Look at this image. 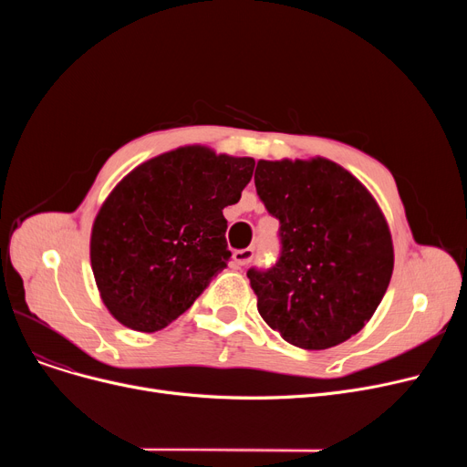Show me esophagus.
<instances>
[{
  "mask_svg": "<svg viewBox=\"0 0 467 467\" xmlns=\"http://www.w3.org/2000/svg\"><path fill=\"white\" fill-rule=\"evenodd\" d=\"M252 259H254V250H252V248H246V250H236V252L233 254V263H234V266H244V265H248Z\"/></svg>",
  "mask_w": 467,
  "mask_h": 467,
  "instance_id": "34e87169",
  "label": "esophagus"
}]
</instances>
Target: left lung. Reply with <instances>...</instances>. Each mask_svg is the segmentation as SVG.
<instances>
[{
  "label": "left lung",
  "instance_id": "1",
  "mask_svg": "<svg viewBox=\"0 0 467 467\" xmlns=\"http://www.w3.org/2000/svg\"><path fill=\"white\" fill-rule=\"evenodd\" d=\"M255 189L280 221L282 255L248 278L263 320L289 345L326 350L371 320L394 273L388 221L337 162L257 161Z\"/></svg>",
  "mask_w": 467,
  "mask_h": 467
}]
</instances>
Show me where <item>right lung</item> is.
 <instances>
[{"instance_id":"obj_1","label":"right lung","mask_w":467,"mask_h":467,"mask_svg":"<svg viewBox=\"0 0 467 467\" xmlns=\"http://www.w3.org/2000/svg\"><path fill=\"white\" fill-rule=\"evenodd\" d=\"M255 161L185 145L136 166L108 194L90 233L100 297L119 324L153 333L182 316L227 266L223 210Z\"/></svg>"}]
</instances>
